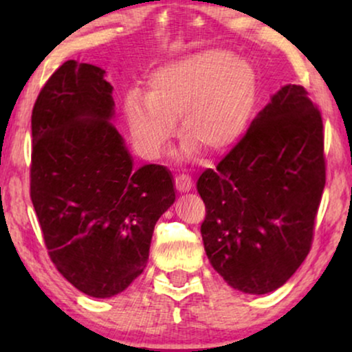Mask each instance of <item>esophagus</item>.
Returning a JSON list of instances; mask_svg holds the SVG:
<instances>
[{"label":"esophagus","mask_w":352,"mask_h":352,"mask_svg":"<svg viewBox=\"0 0 352 352\" xmlns=\"http://www.w3.org/2000/svg\"><path fill=\"white\" fill-rule=\"evenodd\" d=\"M175 186H176V189L179 190V192H189L194 184H192L190 176L179 175V176L175 177Z\"/></svg>","instance_id":"1"}]
</instances>
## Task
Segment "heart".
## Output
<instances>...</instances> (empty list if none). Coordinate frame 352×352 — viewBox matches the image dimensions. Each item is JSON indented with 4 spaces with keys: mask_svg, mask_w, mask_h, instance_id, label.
I'll return each instance as SVG.
<instances>
[{
    "mask_svg": "<svg viewBox=\"0 0 352 352\" xmlns=\"http://www.w3.org/2000/svg\"><path fill=\"white\" fill-rule=\"evenodd\" d=\"M254 100L252 65L229 51L205 50L153 70L147 94L131 91L123 110L139 152L157 158L179 117L186 155H194L199 147L211 153L224 151L243 133Z\"/></svg>",
    "mask_w": 352,
    "mask_h": 352,
    "instance_id": "1",
    "label": "heart"
}]
</instances>
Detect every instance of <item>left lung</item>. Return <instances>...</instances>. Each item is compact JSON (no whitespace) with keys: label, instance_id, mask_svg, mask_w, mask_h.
<instances>
[{"label":"left lung","instance_id":"8db88e82","mask_svg":"<svg viewBox=\"0 0 352 352\" xmlns=\"http://www.w3.org/2000/svg\"><path fill=\"white\" fill-rule=\"evenodd\" d=\"M324 187L320 110L302 86L287 85L197 181L214 271L250 295L282 287L309 253Z\"/></svg>","mask_w":352,"mask_h":352}]
</instances>
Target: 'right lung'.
Instances as JSON below:
<instances>
[{"label": "right lung", "instance_id": "obj_1", "mask_svg": "<svg viewBox=\"0 0 352 352\" xmlns=\"http://www.w3.org/2000/svg\"><path fill=\"white\" fill-rule=\"evenodd\" d=\"M105 72L67 60L32 112L30 199L57 271L110 298L141 276L157 221L175 201L170 171L136 168L113 117Z\"/></svg>", "mask_w": 352, "mask_h": 352}]
</instances>
